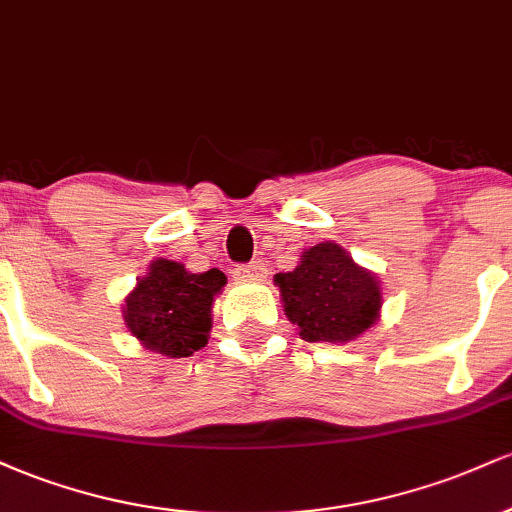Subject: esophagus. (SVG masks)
<instances>
[{
	"label": "esophagus",
	"mask_w": 512,
	"mask_h": 512,
	"mask_svg": "<svg viewBox=\"0 0 512 512\" xmlns=\"http://www.w3.org/2000/svg\"><path fill=\"white\" fill-rule=\"evenodd\" d=\"M267 276V269L260 262H250V264H240L236 269V279L240 281H264Z\"/></svg>",
	"instance_id": "1"
}]
</instances>
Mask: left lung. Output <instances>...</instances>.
<instances>
[{
	"mask_svg": "<svg viewBox=\"0 0 512 512\" xmlns=\"http://www.w3.org/2000/svg\"><path fill=\"white\" fill-rule=\"evenodd\" d=\"M284 315L305 342L349 344L378 322L383 286L334 240L308 248L293 272L274 276Z\"/></svg>",
	"mask_w": 512,
	"mask_h": 512,
	"instance_id": "8db88e82",
	"label": "left lung"
}]
</instances>
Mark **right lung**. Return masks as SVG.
<instances>
[{
	"instance_id": "1",
	"label": "right lung",
	"mask_w": 512,
	"mask_h": 512,
	"mask_svg": "<svg viewBox=\"0 0 512 512\" xmlns=\"http://www.w3.org/2000/svg\"><path fill=\"white\" fill-rule=\"evenodd\" d=\"M223 284L221 269L192 274L185 264L158 257L127 293L122 305L127 330L154 354L192 356L209 342L211 308Z\"/></svg>"
}]
</instances>
